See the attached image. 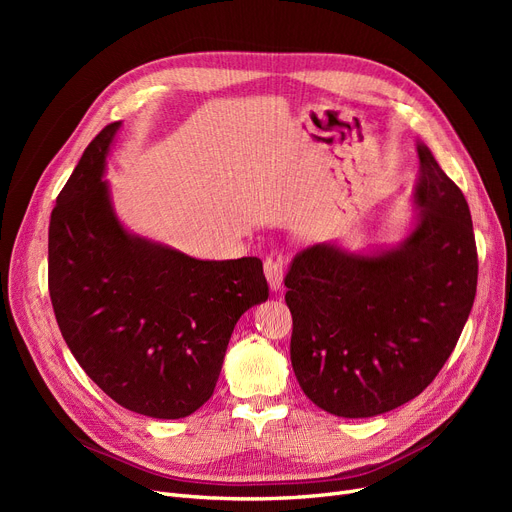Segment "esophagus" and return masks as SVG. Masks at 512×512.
<instances>
[{
	"label": "esophagus",
	"mask_w": 512,
	"mask_h": 512,
	"mask_svg": "<svg viewBox=\"0 0 512 512\" xmlns=\"http://www.w3.org/2000/svg\"><path fill=\"white\" fill-rule=\"evenodd\" d=\"M263 270H265V278L270 282V288L276 292L282 288V280H284V257L280 251H272L270 255L265 257L263 263Z\"/></svg>",
	"instance_id": "34e87169"
}]
</instances>
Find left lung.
I'll return each mask as SVG.
<instances>
[{
    "instance_id": "left-lung-1",
    "label": "left lung",
    "mask_w": 512,
    "mask_h": 512,
    "mask_svg": "<svg viewBox=\"0 0 512 512\" xmlns=\"http://www.w3.org/2000/svg\"><path fill=\"white\" fill-rule=\"evenodd\" d=\"M415 230L380 255L330 242L294 255L284 278L290 361L303 392L338 417L388 413L434 382L467 324L477 247L463 191L423 143Z\"/></svg>"
}]
</instances>
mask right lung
Returning a JSON list of instances; mask_svg holds the SVG:
<instances>
[{"instance_id":"1","label":"right lung","mask_w":512,"mask_h":512,"mask_svg":"<svg viewBox=\"0 0 512 512\" xmlns=\"http://www.w3.org/2000/svg\"><path fill=\"white\" fill-rule=\"evenodd\" d=\"M89 143L49 220V297L78 365L120 407L180 419L211 398L240 315L270 297L257 257L201 261L122 228Z\"/></svg>"}]
</instances>
